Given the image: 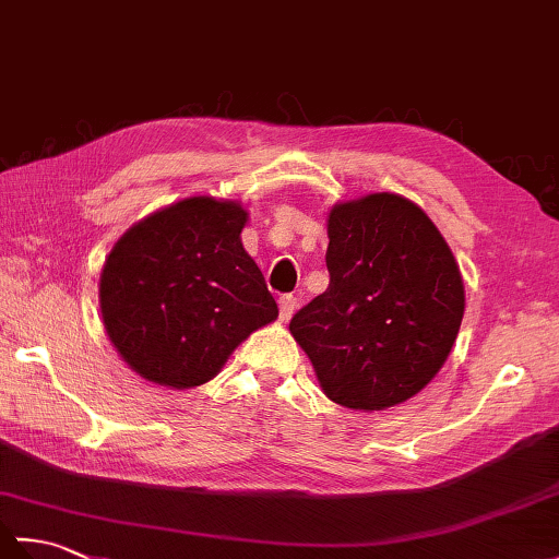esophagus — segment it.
I'll return each instance as SVG.
<instances>
[{
  "label": "esophagus",
  "instance_id": "34e87169",
  "mask_svg": "<svg viewBox=\"0 0 559 559\" xmlns=\"http://www.w3.org/2000/svg\"><path fill=\"white\" fill-rule=\"evenodd\" d=\"M278 307H281V322H288V319L295 314V310H298V298H293V295H283L278 300Z\"/></svg>",
  "mask_w": 559,
  "mask_h": 559
}]
</instances>
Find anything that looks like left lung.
Here are the masks:
<instances>
[{
  "instance_id": "left-lung-1",
  "label": "left lung",
  "mask_w": 559,
  "mask_h": 559,
  "mask_svg": "<svg viewBox=\"0 0 559 559\" xmlns=\"http://www.w3.org/2000/svg\"><path fill=\"white\" fill-rule=\"evenodd\" d=\"M329 288L293 317L290 334L324 394L353 411H386L442 370L466 293L454 254L411 199L374 192L326 218Z\"/></svg>"
}]
</instances>
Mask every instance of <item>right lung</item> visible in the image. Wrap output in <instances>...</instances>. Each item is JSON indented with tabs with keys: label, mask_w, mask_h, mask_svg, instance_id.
<instances>
[{
	"label": "right lung",
	"mask_w": 559,
	"mask_h": 559,
	"mask_svg": "<svg viewBox=\"0 0 559 559\" xmlns=\"http://www.w3.org/2000/svg\"><path fill=\"white\" fill-rule=\"evenodd\" d=\"M240 201L189 197L134 223L110 249L98 283L105 334L146 382L194 389L278 317L242 247Z\"/></svg>",
	"instance_id": "right-lung-1"
}]
</instances>
